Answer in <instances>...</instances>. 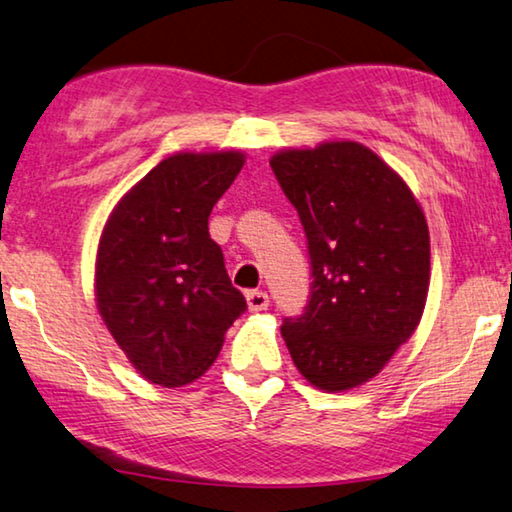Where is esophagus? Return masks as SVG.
I'll return each instance as SVG.
<instances>
[{
    "mask_svg": "<svg viewBox=\"0 0 512 512\" xmlns=\"http://www.w3.org/2000/svg\"><path fill=\"white\" fill-rule=\"evenodd\" d=\"M247 306H249L251 313L267 311V306H270V297H267V292H263V290H249L247 292Z\"/></svg>",
    "mask_w": 512,
    "mask_h": 512,
    "instance_id": "34e87169",
    "label": "esophagus"
}]
</instances>
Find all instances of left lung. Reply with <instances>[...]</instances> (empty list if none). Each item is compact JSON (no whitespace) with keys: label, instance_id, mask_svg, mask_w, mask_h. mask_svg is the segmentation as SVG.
<instances>
[{"label":"left lung","instance_id":"1","mask_svg":"<svg viewBox=\"0 0 512 512\" xmlns=\"http://www.w3.org/2000/svg\"><path fill=\"white\" fill-rule=\"evenodd\" d=\"M272 172L297 208L311 299L281 326L304 379L345 392L374 379L422 320L429 226L406 181L354 140L283 149Z\"/></svg>","mask_w":512,"mask_h":512}]
</instances>
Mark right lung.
Instances as JSON below:
<instances>
[{
	"instance_id": "right-lung-1",
	"label": "right lung",
	"mask_w": 512,
	"mask_h": 512,
	"mask_svg": "<svg viewBox=\"0 0 512 512\" xmlns=\"http://www.w3.org/2000/svg\"><path fill=\"white\" fill-rule=\"evenodd\" d=\"M245 154L167 156L104 224L95 263L97 311L147 381L181 388L215 363L224 333L247 311L231 286L208 215Z\"/></svg>"
}]
</instances>
